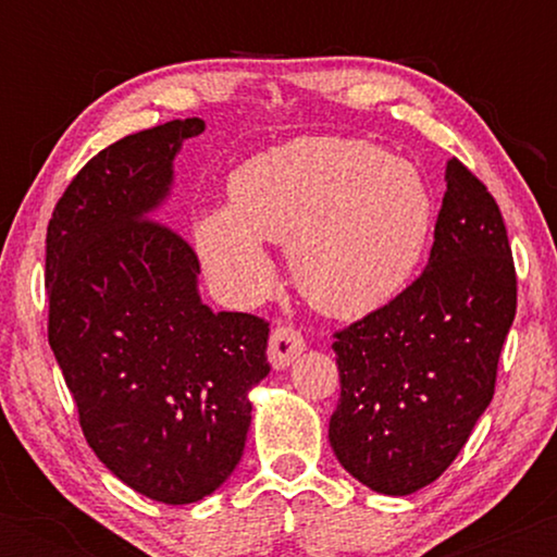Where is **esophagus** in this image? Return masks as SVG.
Listing matches in <instances>:
<instances>
[{"mask_svg":"<svg viewBox=\"0 0 557 557\" xmlns=\"http://www.w3.org/2000/svg\"><path fill=\"white\" fill-rule=\"evenodd\" d=\"M306 343L298 330L277 327L270 337V363L274 369H287L293 361L304 354Z\"/></svg>","mask_w":557,"mask_h":557,"instance_id":"esophagus-1","label":"esophagus"}]
</instances>
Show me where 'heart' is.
Returning a JSON list of instances; mask_svg holds the SVG:
<instances>
[{"label":"heart","mask_w":557,"mask_h":557,"mask_svg":"<svg viewBox=\"0 0 557 557\" xmlns=\"http://www.w3.org/2000/svg\"><path fill=\"white\" fill-rule=\"evenodd\" d=\"M434 198L417 164L361 138H296L248 159L230 203L194 222V246L222 290L261 296L274 270L264 240L290 243L309 304L354 319L385 309L417 277Z\"/></svg>","instance_id":"heart-1"}]
</instances>
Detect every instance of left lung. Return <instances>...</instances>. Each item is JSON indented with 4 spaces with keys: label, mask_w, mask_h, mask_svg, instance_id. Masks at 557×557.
I'll use <instances>...</instances> for the list:
<instances>
[{
    "label": "left lung",
    "mask_w": 557,
    "mask_h": 557,
    "mask_svg": "<svg viewBox=\"0 0 557 557\" xmlns=\"http://www.w3.org/2000/svg\"><path fill=\"white\" fill-rule=\"evenodd\" d=\"M426 270L332 343L341 400L330 445L350 476L411 495L456 461L495 395L516 270L490 190L450 159Z\"/></svg>",
    "instance_id": "obj_1"
}]
</instances>
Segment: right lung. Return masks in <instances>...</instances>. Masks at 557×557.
Masks as SVG:
<instances>
[{"label": "right lung", "instance_id": "1", "mask_svg": "<svg viewBox=\"0 0 557 557\" xmlns=\"http://www.w3.org/2000/svg\"><path fill=\"white\" fill-rule=\"evenodd\" d=\"M198 117L107 146L57 201L47 227L49 345L101 463L157 503L203 500L225 484L270 374V324L214 314L198 259L154 216L172 194Z\"/></svg>", "mask_w": 557, "mask_h": 557}]
</instances>
